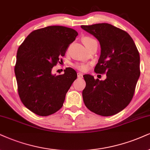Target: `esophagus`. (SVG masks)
<instances>
[{
	"label": "esophagus",
	"instance_id": "34e87169",
	"mask_svg": "<svg viewBox=\"0 0 150 150\" xmlns=\"http://www.w3.org/2000/svg\"><path fill=\"white\" fill-rule=\"evenodd\" d=\"M77 76H78L79 79H83V74L81 73V72H79V73L77 74Z\"/></svg>",
	"mask_w": 150,
	"mask_h": 150
}]
</instances>
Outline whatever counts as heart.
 <instances>
[{
  "label": "heart",
  "mask_w": 150,
  "mask_h": 150,
  "mask_svg": "<svg viewBox=\"0 0 150 150\" xmlns=\"http://www.w3.org/2000/svg\"><path fill=\"white\" fill-rule=\"evenodd\" d=\"M92 40H94V39L90 38V37H85V38L83 39V44H85L88 43V42L91 41ZM73 66L75 68H76V69L81 70V71H86V70L88 69V64L84 63V62H76V63L74 64Z\"/></svg>",
  "instance_id": "heart-1"
}]
</instances>
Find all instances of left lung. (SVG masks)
Returning a JSON list of instances; mask_svg holds the SVG:
<instances>
[{
    "label": "left lung",
    "instance_id": "1",
    "mask_svg": "<svg viewBox=\"0 0 150 150\" xmlns=\"http://www.w3.org/2000/svg\"><path fill=\"white\" fill-rule=\"evenodd\" d=\"M99 42L101 55L95 71L106 74L104 81L90 74L83 78L86 106L101 116L117 114L128 106L139 79L140 55L133 39L126 31L109 23L81 25Z\"/></svg>",
    "mask_w": 150,
    "mask_h": 150
}]
</instances>
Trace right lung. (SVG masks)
I'll list each match as a JSON object with an SVG mask.
<instances>
[{
  "instance_id": "obj_1",
  "label": "right lung",
  "mask_w": 150,
  "mask_h": 150,
  "mask_svg": "<svg viewBox=\"0 0 150 150\" xmlns=\"http://www.w3.org/2000/svg\"><path fill=\"white\" fill-rule=\"evenodd\" d=\"M77 35L72 28L51 25L33 31L18 47L14 67L18 95L36 115L48 116L62 108L77 74L71 67L58 76L51 71Z\"/></svg>"
}]
</instances>
